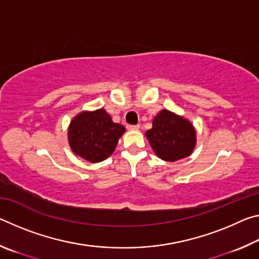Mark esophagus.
Masks as SVG:
<instances>
[{"label":"esophagus","mask_w":259,"mask_h":259,"mask_svg":"<svg viewBox=\"0 0 259 259\" xmlns=\"http://www.w3.org/2000/svg\"><path fill=\"white\" fill-rule=\"evenodd\" d=\"M126 129L130 130V131L138 130L139 129V124H137V125H126Z\"/></svg>","instance_id":"34e87169"}]
</instances>
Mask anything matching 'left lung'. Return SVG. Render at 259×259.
Masks as SVG:
<instances>
[{
	"label": "left lung",
	"mask_w": 259,
	"mask_h": 259,
	"mask_svg": "<svg viewBox=\"0 0 259 259\" xmlns=\"http://www.w3.org/2000/svg\"><path fill=\"white\" fill-rule=\"evenodd\" d=\"M161 160L175 162L190 156L196 145V131L190 120L169 109H161L145 133Z\"/></svg>",
	"instance_id": "obj_1"
}]
</instances>
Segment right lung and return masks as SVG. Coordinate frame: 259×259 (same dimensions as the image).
I'll return each instance as SVG.
<instances>
[{
  "instance_id": "add662e5",
  "label": "right lung",
  "mask_w": 259,
  "mask_h": 259,
  "mask_svg": "<svg viewBox=\"0 0 259 259\" xmlns=\"http://www.w3.org/2000/svg\"><path fill=\"white\" fill-rule=\"evenodd\" d=\"M124 133V126L113 122L104 108L83 111L69 123L68 144L75 155L98 163L112 155Z\"/></svg>"
}]
</instances>
